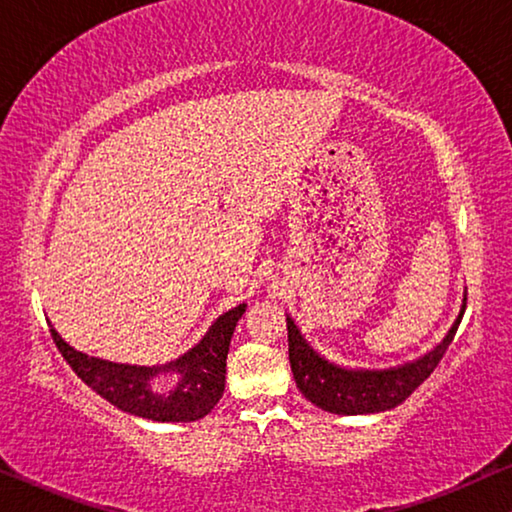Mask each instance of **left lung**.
<instances>
[{"mask_svg": "<svg viewBox=\"0 0 512 512\" xmlns=\"http://www.w3.org/2000/svg\"><path fill=\"white\" fill-rule=\"evenodd\" d=\"M467 299L462 303L460 315L444 340L432 349L430 354L418 358L414 363L402 365L393 370H345L329 361H324L317 352H312L308 342L301 338L299 329L287 317V338H289V363L299 391L319 409L331 414H377L398 407L409 398L423 381L432 375L448 345H451L457 326L462 322Z\"/></svg>", "mask_w": 512, "mask_h": 512, "instance_id": "8db88e82", "label": "left lung"}]
</instances>
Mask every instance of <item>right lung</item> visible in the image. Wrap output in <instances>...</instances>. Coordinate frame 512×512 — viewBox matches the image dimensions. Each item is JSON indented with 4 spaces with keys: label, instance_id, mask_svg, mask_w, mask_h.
<instances>
[{
    "label": "right lung",
    "instance_id": "add662e5",
    "mask_svg": "<svg viewBox=\"0 0 512 512\" xmlns=\"http://www.w3.org/2000/svg\"><path fill=\"white\" fill-rule=\"evenodd\" d=\"M246 305H236L234 310L218 317L197 347L183 354L179 361L167 363L163 368H137V365L108 363L101 358H89L68 347L59 333L50 326L61 356L71 365L82 381L112 402L114 407L128 414L151 418L160 423H188L204 418L216 407L225 391V365L234 326L239 322ZM160 371H177L180 384L170 394H158L150 381Z\"/></svg>",
    "mask_w": 512,
    "mask_h": 512
}]
</instances>
